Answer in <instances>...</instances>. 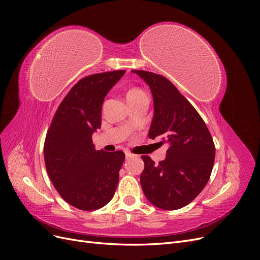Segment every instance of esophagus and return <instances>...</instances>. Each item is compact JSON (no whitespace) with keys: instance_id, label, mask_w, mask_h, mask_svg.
<instances>
[{"instance_id":"1","label":"esophagus","mask_w":260,"mask_h":260,"mask_svg":"<svg viewBox=\"0 0 260 260\" xmlns=\"http://www.w3.org/2000/svg\"><path fill=\"white\" fill-rule=\"evenodd\" d=\"M133 156H135V155L131 154L130 152H128V151L125 152V158H127V159H128V158H131V157H133Z\"/></svg>"}]
</instances>
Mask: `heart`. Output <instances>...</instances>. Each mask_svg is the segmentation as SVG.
<instances>
[{
    "label": "heart",
    "instance_id": "heart-1",
    "mask_svg": "<svg viewBox=\"0 0 260 260\" xmlns=\"http://www.w3.org/2000/svg\"><path fill=\"white\" fill-rule=\"evenodd\" d=\"M146 95L145 92L143 90H141L139 88H132L130 89L128 92H127V99L128 101L130 100H135V99H138V98H141V96H144Z\"/></svg>",
    "mask_w": 260,
    "mask_h": 260
}]
</instances>
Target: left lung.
Instances as JSON below:
<instances>
[{
  "instance_id": "1",
  "label": "left lung",
  "mask_w": 260,
  "mask_h": 260,
  "mask_svg": "<svg viewBox=\"0 0 260 260\" xmlns=\"http://www.w3.org/2000/svg\"><path fill=\"white\" fill-rule=\"evenodd\" d=\"M148 84L154 117L148 137H161L169 144L167 156L155 164L142 156L140 177L146 199L156 207L176 210L190 204L207 184L216 148L203 118L167 78L145 70H132Z\"/></svg>"
}]
</instances>
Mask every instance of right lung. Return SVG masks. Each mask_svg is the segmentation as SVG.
Segmentation results:
<instances>
[{"label": "right lung", "mask_w": 260, "mask_h": 260, "mask_svg": "<svg viewBox=\"0 0 260 260\" xmlns=\"http://www.w3.org/2000/svg\"><path fill=\"white\" fill-rule=\"evenodd\" d=\"M125 70L94 74L78 81L61 101L44 142L48 175L59 195L81 210H95L113 199L124 153L96 151L102 105Z\"/></svg>", "instance_id": "obj_1"}]
</instances>
